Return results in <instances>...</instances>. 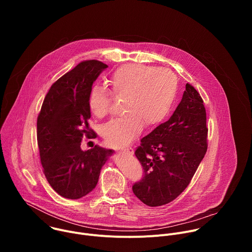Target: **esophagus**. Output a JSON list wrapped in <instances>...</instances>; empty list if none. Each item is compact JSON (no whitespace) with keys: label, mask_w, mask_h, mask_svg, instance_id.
<instances>
[{"label":"esophagus","mask_w":252,"mask_h":252,"mask_svg":"<svg viewBox=\"0 0 252 252\" xmlns=\"http://www.w3.org/2000/svg\"><path fill=\"white\" fill-rule=\"evenodd\" d=\"M123 153H126V154H132L133 153V150L131 148H127V149H123L122 150Z\"/></svg>","instance_id":"1"}]
</instances>
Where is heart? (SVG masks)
<instances>
[{
    "label": "heart",
    "mask_w": 252,
    "mask_h": 252,
    "mask_svg": "<svg viewBox=\"0 0 252 252\" xmlns=\"http://www.w3.org/2000/svg\"><path fill=\"white\" fill-rule=\"evenodd\" d=\"M112 94L103 87L94 86L90 91L88 105L96 118L110 115L113 96L123 98L118 119L106 123L101 134L114 147L129 143L141 130L153 128L169 114L177 92V80L172 71L140 63H126L118 67L111 77Z\"/></svg>",
    "instance_id": "heart-1"
}]
</instances>
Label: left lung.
Masks as SVG:
<instances>
[{
  "label": "left lung",
  "mask_w": 252,
  "mask_h": 252,
  "mask_svg": "<svg viewBox=\"0 0 252 252\" xmlns=\"http://www.w3.org/2000/svg\"><path fill=\"white\" fill-rule=\"evenodd\" d=\"M206 112L199 93L186 85L182 101L170 119L142 137L134 152L143 177L132 186L149 206L164 205L189 185L207 151Z\"/></svg>",
  "instance_id": "1"
}]
</instances>
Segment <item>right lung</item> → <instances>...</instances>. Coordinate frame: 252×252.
I'll return each instance as SVG.
<instances>
[{
  "instance_id": "add662e5",
  "label": "right lung",
  "mask_w": 252,
  "mask_h": 252,
  "mask_svg": "<svg viewBox=\"0 0 252 252\" xmlns=\"http://www.w3.org/2000/svg\"><path fill=\"white\" fill-rule=\"evenodd\" d=\"M107 65L96 60L80 63L55 82L37 120V139L47 181L61 196L78 199L96 186L101 166L112 150L95 146L82 151L84 136L96 137L89 126L88 96Z\"/></svg>"
}]
</instances>
